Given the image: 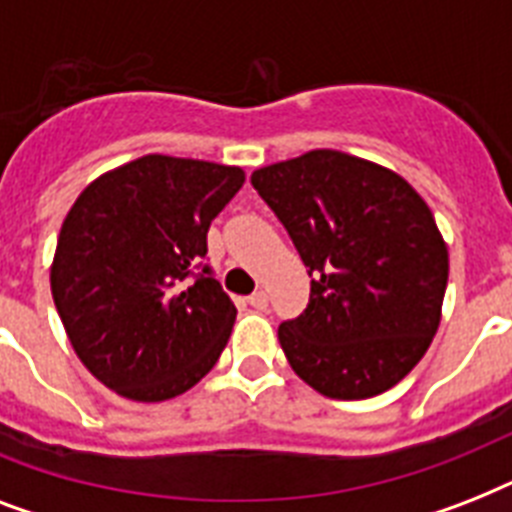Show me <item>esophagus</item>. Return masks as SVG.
I'll use <instances>...</instances> for the list:
<instances>
[{"mask_svg": "<svg viewBox=\"0 0 512 512\" xmlns=\"http://www.w3.org/2000/svg\"><path fill=\"white\" fill-rule=\"evenodd\" d=\"M247 303L252 305V308H257V311H265V308H268V295H265V292H255V295L247 297Z\"/></svg>", "mask_w": 512, "mask_h": 512, "instance_id": "34e87169", "label": "esophagus"}]
</instances>
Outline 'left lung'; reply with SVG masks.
<instances>
[{
  "label": "left lung",
  "instance_id": "1",
  "mask_svg": "<svg viewBox=\"0 0 512 512\" xmlns=\"http://www.w3.org/2000/svg\"><path fill=\"white\" fill-rule=\"evenodd\" d=\"M311 276L297 319L281 321L289 366L321 396L385 393L425 356L441 321L449 252L433 212L396 172L311 151L252 172Z\"/></svg>",
  "mask_w": 512,
  "mask_h": 512
}]
</instances>
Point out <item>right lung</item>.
I'll return each instance as SVG.
<instances>
[{"label":"right lung","instance_id":"add662e5","mask_svg":"<svg viewBox=\"0 0 512 512\" xmlns=\"http://www.w3.org/2000/svg\"><path fill=\"white\" fill-rule=\"evenodd\" d=\"M239 167L143 156L82 191L60 228L50 287L82 364L132 401H167L217 364L236 305L207 263V231Z\"/></svg>","mask_w":512,"mask_h":512}]
</instances>
